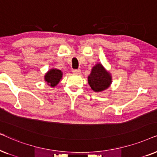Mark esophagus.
Listing matches in <instances>:
<instances>
[{
	"instance_id": "34e87169",
	"label": "esophagus",
	"mask_w": 157,
	"mask_h": 157,
	"mask_svg": "<svg viewBox=\"0 0 157 157\" xmlns=\"http://www.w3.org/2000/svg\"><path fill=\"white\" fill-rule=\"evenodd\" d=\"M72 72L74 75H79L80 74V70H74L72 71Z\"/></svg>"
}]
</instances>
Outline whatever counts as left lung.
I'll return each instance as SVG.
<instances>
[{
	"instance_id": "1",
	"label": "left lung",
	"mask_w": 157,
	"mask_h": 157,
	"mask_svg": "<svg viewBox=\"0 0 157 157\" xmlns=\"http://www.w3.org/2000/svg\"><path fill=\"white\" fill-rule=\"evenodd\" d=\"M87 80L93 91L102 92L107 89L111 84L112 77L101 64L98 63L92 69Z\"/></svg>"
}]
</instances>
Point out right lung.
Here are the masks:
<instances>
[{
  "label": "right lung",
  "instance_id": "add662e5",
  "mask_svg": "<svg viewBox=\"0 0 157 157\" xmlns=\"http://www.w3.org/2000/svg\"><path fill=\"white\" fill-rule=\"evenodd\" d=\"M62 77V72L57 69H51L46 73L44 80L51 87H55Z\"/></svg>",
  "mask_w": 157,
  "mask_h": 157
}]
</instances>
